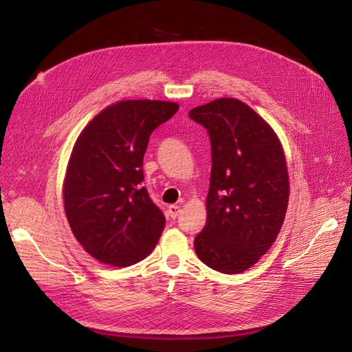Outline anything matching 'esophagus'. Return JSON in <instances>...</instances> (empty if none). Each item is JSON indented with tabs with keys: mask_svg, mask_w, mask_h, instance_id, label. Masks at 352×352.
Returning <instances> with one entry per match:
<instances>
[{
	"mask_svg": "<svg viewBox=\"0 0 352 352\" xmlns=\"http://www.w3.org/2000/svg\"><path fill=\"white\" fill-rule=\"evenodd\" d=\"M179 212H181L179 206H177V205H171V206H168V216H170L171 219H175V217H178Z\"/></svg>",
	"mask_w": 352,
	"mask_h": 352,
	"instance_id": "34e87169",
	"label": "esophagus"
}]
</instances>
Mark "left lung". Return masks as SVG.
Segmentation results:
<instances>
[{
	"instance_id": "8db88e82",
	"label": "left lung",
	"mask_w": 352,
	"mask_h": 352,
	"mask_svg": "<svg viewBox=\"0 0 352 352\" xmlns=\"http://www.w3.org/2000/svg\"><path fill=\"white\" fill-rule=\"evenodd\" d=\"M212 143V174L205 228L195 252L226 274L252 267L276 241L288 206L289 179L281 142L273 128L238 98L195 107Z\"/></svg>"
}]
</instances>
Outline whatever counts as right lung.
<instances>
[{
    "mask_svg": "<svg viewBox=\"0 0 352 352\" xmlns=\"http://www.w3.org/2000/svg\"><path fill=\"white\" fill-rule=\"evenodd\" d=\"M179 106L122 100L100 111L78 136L63 195L71 230L96 261L126 267L152 252L166 219L143 181L148 138Z\"/></svg>",
    "mask_w": 352,
    "mask_h": 352,
    "instance_id": "add662e5",
    "label": "right lung"
}]
</instances>
